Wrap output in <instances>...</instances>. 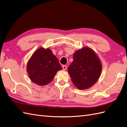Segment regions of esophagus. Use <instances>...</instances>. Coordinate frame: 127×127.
<instances>
[{
    "label": "esophagus",
    "mask_w": 127,
    "mask_h": 127,
    "mask_svg": "<svg viewBox=\"0 0 127 127\" xmlns=\"http://www.w3.org/2000/svg\"><path fill=\"white\" fill-rule=\"evenodd\" d=\"M62 68H63V70H65L67 69V66L66 65H63L62 66Z\"/></svg>",
    "instance_id": "1"
}]
</instances>
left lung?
Returning a JSON list of instances; mask_svg holds the SVG:
<instances>
[{
	"instance_id": "1",
	"label": "left lung",
	"mask_w": 127,
	"mask_h": 127,
	"mask_svg": "<svg viewBox=\"0 0 127 127\" xmlns=\"http://www.w3.org/2000/svg\"><path fill=\"white\" fill-rule=\"evenodd\" d=\"M102 70L100 61L91 49L84 47L73 54L67 71L73 83L79 90L90 88L98 80Z\"/></svg>"
}]
</instances>
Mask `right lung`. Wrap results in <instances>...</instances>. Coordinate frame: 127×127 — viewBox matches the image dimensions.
I'll return each mask as SVG.
<instances>
[{"label":"right lung","instance_id":"obj_1","mask_svg":"<svg viewBox=\"0 0 127 127\" xmlns=\"http://www.w3.org/2000/svg\"><path fill=\"white\" fill-rule=\"evenodd\" d=\"M57 58L49 49L39 48L32 54L27 66V71L32 82L38 85H47L62 70Z\"/></svg>","mask_w":127,"mask_h":127}]
</instances>
